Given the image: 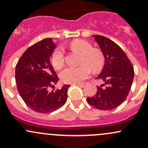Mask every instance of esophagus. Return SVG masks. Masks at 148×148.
I'll use <instances>...</instances> for the list:
<instances>
[{
  "label": "esophagus",
  "mask_w": 148,
  "mask_h": 148,
  "mask_svg": "<svg viewBox=\"0 0 148 148\" xmlns=\"http://www.w3.org/2000/svg\"><path fill=\"white\" fill-rule=\"evenodd\" d=\"M76 84L79 85V86H80V87H84V86H86V85L87 84L86 83H76Z\"/></svg>",
  "instance_id": "obj_1"
}]
</instances>
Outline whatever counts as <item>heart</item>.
Here are the masks:
<instances>
[{"instance_id":"heart-1","label":"heart","mask_w":148,"mask_h":148,"mask_svg":"<svg viewBox=\"0 0 148 148\" xmlns=\"http://www.w3.org/2000/svg\"><path fill=\"white\" fill-rule=\"evenodd\" d=\"M72 50L82 55L79 67H69L60 73V79L64 83H79L87 79L91 73V67L94 71L99 70L103 67L104 58L100 51L93 49L89 42L82 40H76L70 45ZM51 62L54 68L60 69L64 62V51L62 47H58L53 52Z\"/></svg>"}]
</instances>
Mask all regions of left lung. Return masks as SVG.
Instances as JSON below:
<instances>
[{"instance_id":"8db88e82","label":"left lung","mask_w":148,"mask_h":148,"mask_svg":"<svg viewBox=\"0 0 148 148\" xmlns=\"http://www.w3.org/2000/svg\"><path fill=\"white\" fill-rule=\"evenodd\" d=\"M105 58L102 72L95 79L103 84L97 86L95 95L88 97L91 106L103 111L116 108L127 99L134 80L133 64L124 51L106 37L92 35Z\"/></svg>"}]
</instances>
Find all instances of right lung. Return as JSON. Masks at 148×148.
Instances as JSON below:
<instances>
[{"label": "right lung", "mask_w": 148, "mask_h": 148, "mask_svg": "<svg viewBox=\"0 0 148 148\" xmlns=\"http://www.w3.org/2000/svg\"><path fill=\"white\" fill-rule=\"evenodd\" d=\"M55 48L52 38L44 39L28 47L16 65L15 79L18 93L25 104L37 113L56 111L67 99L69 85L49 91L59 80L51 62Z\"/></svg>", "instance_id": "add662e5"}]
</instances>
